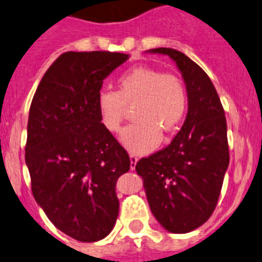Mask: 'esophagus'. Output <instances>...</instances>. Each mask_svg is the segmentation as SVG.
Here are the masks:
<instances>
[{
  "label": "esophagus",
  "instance_id": "1",
  "mask_svg": "<svg viewBox=\"0 0 262 262\" xmlns=\"http://www.w3.org/2000/svg\"><path fill=\"white\" fill-rule=\"evenodd\" d=\"M138 163V156L134 155V154H130V169H136V164Z\"/></svg>",
  "mask_w": 262,
  "mask_h": 262
}]
</instances>
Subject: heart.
Here are the masks:
<instances>
[{"label": "heart", "instance_id": "b5f03b06", "mask_svg": "<svg viewBox=\"0 0 262 262\" xmlns=\"http://www.w3.org/2000/svg\"><path fill=\"white\" fill-rule=\"evenodd\" d=\"M189 93L180 76L158 68L138 66L117 79V92L103 89L97 95V108L104 128L111 133L121 129L128 110L136 121L121 133L129 151L146 154L160 143L161 134L177 130L186 116Z\"/></svg>", "mask_w": 262, "mask_h": 262}]
</instances>
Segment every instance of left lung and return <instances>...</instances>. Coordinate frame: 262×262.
Here are the masks:
<instances>
[{
	"label": "left lung",
	"mask_w": 262,
	"mask_h": 262,
	"mask_svg": "<svg viewBox=\"0 0 262 262\" xmlns=\"http://www.w3.org/2000/svg\"><path fill=\"white\" fill-rule=\"evenodd\" d=\"M150 51L177 63L189 93V112L170 145L141 159L136 170L161 226L189 233L212 216L219 202L230 159L226 117L211 79L196 63L174 49Z\"/></svg>",
	"instance_id": "obj_1"
}]
</instances>
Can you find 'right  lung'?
I'll use <instances>...</instances> for the list:
<instances>
[{"mask_svg":"<svg viewBox=\"0 0 262 262\" xmlns=\"http://www.w3.org/2000/svg\"><path fill=\"white\" fill-rule=\"evenodd\" d=\"M128 59L111 51L63 53L32 99L26 143L32 194L55 227L76 241L103 239L119 214L116 182L130 159L101 123L97 95Z\"/></svg>","mask_w":262,"mask_h":262,"instance_id":"right-lung-1","label":"right lung"}]
</instances>
